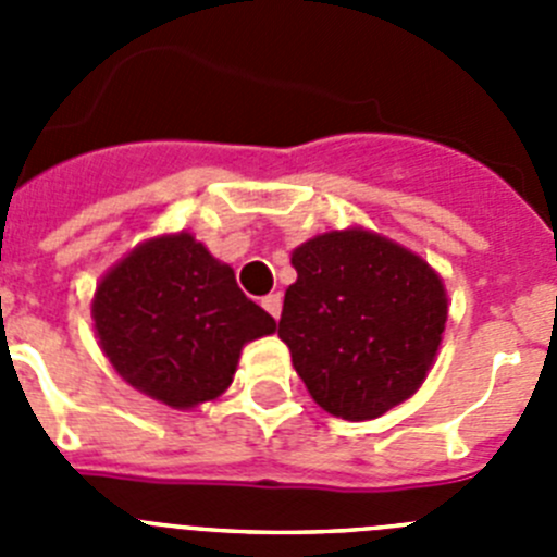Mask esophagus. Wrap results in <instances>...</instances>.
I'll use <instances>...</instances> for the list:
<instances>
[{"instance_id":"esophagus-1","label":"esophagus","mask_w":557,"mask_h":557,"mask_svg":"<svg viewBox=\"0 0 557 557\" xmlns=\"http://www.w3.org/2000/svg\"><path fill=\"white\" fill-rule=\"evenodd\" d=\"M262 307L268 309L270 318H275V321H278V318H282V295H278V293L264 295V298H262Z\"/></svg>"}]
</instances>
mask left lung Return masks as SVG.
<instances>
[{"label": "left lung", "instance_id": "1", "mask_svg": "<svg viewBox=\"0 0 557 557\" xmlns=\"http://www.w3.org/2000/svg\"><path fill=\"white\" fill-rule=\"evenodd\" d=\"M293 268L278 337L314 405L371 421L416 396L449 314L437 270L362 225L307 239Z\"/></svg>", "mask_w": 557, "mask_h": 557}]
</instances>
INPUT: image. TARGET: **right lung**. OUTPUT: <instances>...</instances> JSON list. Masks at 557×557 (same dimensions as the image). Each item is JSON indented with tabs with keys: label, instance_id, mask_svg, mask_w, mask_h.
<instances>
[{
	"label": "right lung",
	"instance_id": "obj_1",
	"mask_svg": "<svg viewBox=\"0 0 557 557\" xmlns=\"http://www.w3.org/2000/svg\"><path fill=\"white\" fill-rule=\"evenodd\" d=\"M91 318L113 371L172 410L223 396L243 348L275 332L231 264L189 231L150 236L122 256L97 282Z\"/></svg>",
	"mask_w": 557,
	"mask_h": 557
}]
</instances>
